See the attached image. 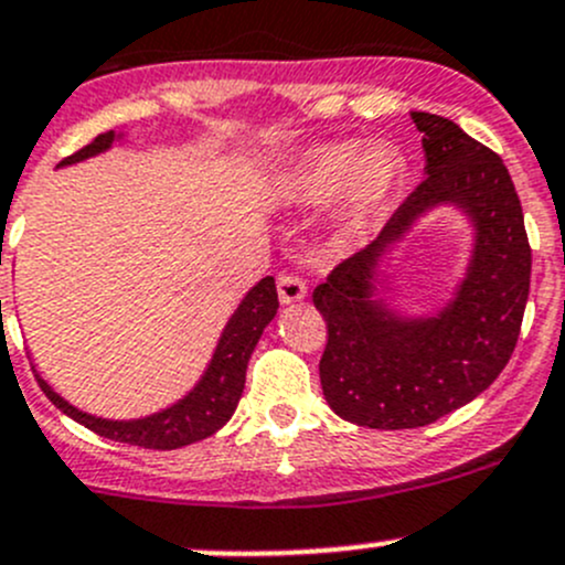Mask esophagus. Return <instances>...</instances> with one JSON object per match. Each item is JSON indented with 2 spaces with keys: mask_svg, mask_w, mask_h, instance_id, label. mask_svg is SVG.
Here are the masks:
<instances>
[{
  "mask_svg": "<svg viewBox=\"0 0 565 565\" xmlns=\"http://www.w3.org/2000/svg\"><path fill=\"white\" fill-rule=\"evenodd\" d=\"M276 287H278V300H281L284 306L298 303V300L306 298V281L300 276H295V273H281Z\"/></svg>",
  "mask_w": 565,
  "mask_h": 565,
  "instance_id": "1",
  "label": "esophagus"
}]
</instances>
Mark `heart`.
<instances>
[{"mask_svg": "<svg viewBox=\"0 0 565 565\" xmlns=\"http://www.w3.org/2000/svg\"><path fill=\"white\" fill-rule=\"evenodd\" d=\"M402 177V156L385 141H322L295 158L281 177V196L303 207L335 199V226L358 237L380 218Z\"/></svg>", "mask_w": 565, "mask_h": 565, "instance_id": "b5f03b06", "label": "heart"}]
</instances>
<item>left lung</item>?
<instances>
[{
	"label": "left lung",
	"instance_id": "8db88e82",
	"mask_svg": "<svg viewBox=\"0 0 565 565\" xmlns=\"http://www.w3.org/2000/svg\"><path fill=\"white\" fill-rule=\"evenodd\" d=\"M413 122L424 134L426 180L377 241L315 289L328 324L322 393L339 418L369 429H418L487 391L514 352L530 292L525 218L505 163L440 114L413 111ZM437 203H457L477 224L466 281L437 318L391 316L373 298L379 262Z\"/></svg>",
	"mask_w": 565,
	"mask_h": 565
}]
</instances>
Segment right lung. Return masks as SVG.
Listing matches in <instances>:
<instances>
[{
	"mask_svg": "<svg viewBox=\"0 0 565 565\" xmlns=\"http://www.w3.org/2000/svg\"><path fill=\"white\" fill-rule=\"evenodd\" d=\"M114 130L108 134L95 136L87 147H82L78 152L67 156L62 161L76 163L84 161L89 156H98L111 147ZM2 306V303H0ZM278 311V292L273 276L262 278L254 289L243 298L241 309L235 311L230 319V324L224 328L218 341V350H215L213 361H210L207 372L199 380V385L188 393L185 398L172 404L169 409L156 415H147L139 420H106L95 418V415L82 413L73 404H67L60 393H54L49 383L35 372L38 385L43 388L45 396L51 398L54 407H60L62 413L71 415L73 420H78L82 426H87L95 435L108 437L114 443H128V446L139 448H158V451H172V448L191 446V443L204 440L213 431H218L226 420L235 413L237 402H241L243 388H246V369L248 358L254 352L256 341H259L262 330L267 328L273 317Z\"/></svg>",
	"mask_w": 565,
	"mask_h": 565,
	"instance_id": "right-lung-1",
	"label": "right lung"
}]
</instances>
